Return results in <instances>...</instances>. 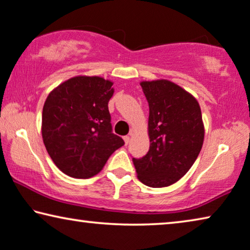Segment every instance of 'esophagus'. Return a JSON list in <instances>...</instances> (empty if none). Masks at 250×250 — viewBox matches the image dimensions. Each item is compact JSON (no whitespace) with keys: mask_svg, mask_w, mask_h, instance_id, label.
Returning a JSON list of instances; mask_svg holds the SVG:
<instances>
[{"mask_svg":"<svg viewBox=\"0 0 250 250\" xmlns=\"http://www.w3.org/2000/svg\"><path fill=\"white\" fill-rule=\"evenodd\" d=\"M124 140H125V145H128V144L130 143V137H129V136H125V137H124Z\"/></svg>","mask_w":250,"mask_h":250,"instance_id":"esophagus-1","label":"esophagus"}]
</instances>
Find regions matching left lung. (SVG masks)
<instances>
[{
	"mask_svg": "<svg viewBox=\"0 0 250 250\" xmlns=\"http://www.w3.org/2000/svg\"><path fill=\"white\" fill-rule=\"evenodd\" d=\"M149 104L150 146L143 158H133L137 177L150 188L180 181L199 156L204 140L200 104L191 93L168 80L140 83Z\"/></svg>",
	"mask_w": 250,
	"mask_h": 250,
	"instance_id": "8db88e82",
	"label": "left lung"
}]
</instances>
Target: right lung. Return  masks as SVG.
I'll return each mask as SVG.
<instances>
[{
  "label": "right lung",
  "instance_id": "add662e5",
  "mask_svg": "<svg viewBox=\"0 0 250 250\" xmlns=\"http://www.w3.org/2000/svg\"><path fill=\"white\" fill-rule=\"evenodd\" d=\"M113 82L100 76L69 78L48 94L42 135L50 158L62 173L89 178L125 145L114 135L109 112Z\"/></svg>",
  "mask_w": 250,
  "mask_h": 250
}]
</instances>
